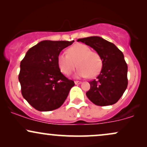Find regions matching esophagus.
<instances>
[{"mask_svg":"<svg viewBox=\"0 0 147 147\" xmlns=\"http://www.w3.org/2000/svg\"><path fill=\"white\" fill-rule=\"evenodd\" d=\"M75 84H76V85H79V84H82V82H79V81H75Z\"/></svg>","mask_w":147,"mask_h":147,"instance_id":"esophagus-1","label":"esophagus"}]
</instances>
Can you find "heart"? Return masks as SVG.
<instances>
[{"label": "heart", "mask_w": 147, "mask_h": 147, "mask_svg": "<svg viewBox=\"0 0 147 147\" xmlns=\"http://www.w3.org/2000/svg\"><path fill=\"white\" fill-rule=\"evenodd\" d=\"M67 53L60 54L57 58L59 68L65 75H71L77 65L79 66L77 72L79 77H94L102 70V57L97 52L91 51L87 45L77 43L69 48Z\"/></svg>", "instance_id": "heart-1"}]
</instances>
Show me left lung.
Segmentation results:
<instances>
[{
  "mask_svg": "<svg viewBox=\"0 0 147 147\" xmlns=\"http://www.w3.org/2000/svg\"><path fill=\"white\" fill-rule=\"evenodd\" d=\"M93 48L102 59V68L97 79L89 82L86 96L95 105H113L120 99L128 85V67L124 55L113 43L102 37L79 38Z\"/></svg>",
  "mask_w": 147,
  "mask_h": 147,
  "instance_id": "8db88e82",
  "label": "left lung"
}]
</instances>
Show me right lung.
I'll return each instance as SVG.
<instances>
[{
  "mask_svg": "<svg viewBox=\"0 0 147 147\" xmlns=\"http://www.w3.org/2000/svg\"><path fill=\"white\" fill-rule=\"evenodd\" d=\"M74 41H42L28 50L21 61L18 80L23 97L39 111L59 109L75 83L61 72L57 58Z\"/></svg>",
  "mask_w": 147,
  "mask_h": 147,
  "instance_id": "right-lung-1",
  "label": "right lung"
}]
</instances>
